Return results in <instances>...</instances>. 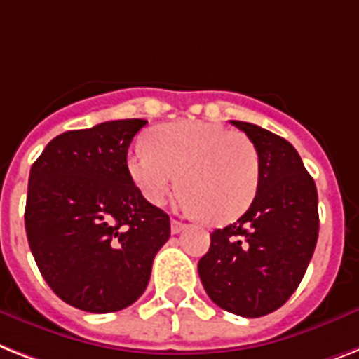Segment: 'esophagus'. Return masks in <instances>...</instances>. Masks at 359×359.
Returning <instances> with one entry per match:
<instances>
[{"label":"esophagus","mask_w":359,"mask_h":359,"mask_svg":"<svg viewBox=\"0 0 359 359\" xmlns=\"http://www.w3.org/2000/svg\"><path fill=\"white\" fill-rule=\"evenodd\" d=\"M186 229V223L182 221H177V219H171V234H179L182 230Z\"/></svg>","instance_id":"obj_1"}]
</instances>
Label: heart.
<instances>
[{"instance_id": "b5f03b06", "label": "heart", "mask_w": 359, "mask_h": 359, "mask_svg": "<svg viewBox=\"0 0 359 359\" xmlns=\"http://www.w3.org/2000/svg\"><path fill=\"white\" fill-rule=\"evenodd\" d=\"M127 168L151 205H162L180 186V205L212 223L238 219L260 184L256 145L245 134L208 121L160 125L149 144L140 142L129 151Z\"/></svg>"}]
</instances>
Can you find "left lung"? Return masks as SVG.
Segmentation results:
<instances>
[{"label": "left lung", "instance_id": "1", "mask_svg": "<svg viewBox=\"0 0 359 359\" xmlns=\"http://www.w3.org/2000/svg\"><path fill=\"white\" fill-rule=\"evenodd\" d=\"M260 154V184L240 219L210 234L199 260L206 293L223 310L262 317L278 310L301 284L317 245V188L287 140L232 121Z\"/></svg>", "mask_w": 359, "mask_h": 359}]
</instances>
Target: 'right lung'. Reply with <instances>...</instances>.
Here are the masks:
<instances>
[{
  "label": "right lung",
  "instance_id": "add662e5",
  "mask_svg": "<svg viewBox=\"0 0 359 359\" xmlns=\"http://www.w3.org/2000/svg\"><path fill=\"white\" fill-rule=\"evenodd\" d=\"M145 119L68 130L29 173L25 232L43 280L69 306L119 311L149 284L170 215L134 186L127 151Z\"/></svg>",
  "mask_w": 359,
  "mask_h": 359
}]
</instances>
